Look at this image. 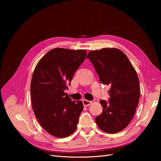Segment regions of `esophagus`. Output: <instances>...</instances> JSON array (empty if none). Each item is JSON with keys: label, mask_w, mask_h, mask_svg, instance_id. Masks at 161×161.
I'll list each match as a JSON object with an SVG mask.
<instances>
[{"label": "esophagus", "mask_w": 161, "mask_h": 161, "mask_svg": "<svg viewBox=\"0 0 161 161\" xmlns=\"http://www.w3.org/2000/svg\"><path fill=\"white\" fill-rule=\"evenodd\" d=\"M92 102L90 101H88V100H86V99H83L82 100V103H83V105L85 107H86V106H89L91 104Z\"/></svg>", "instance_id": "obj_1"}]
</instances>
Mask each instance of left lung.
Instances as JSON below:
<instances>
[{"label": "left lung", "instance_id": "8db88e82", "mask_svg": "<svg viewBox=\"0 0 161 161\" xmlns=\"http://www.w3.org/2000/svg\"><path fill=\"white\" fill-rule=\"evenodd\" d=\"M104 85L111 86L109 102L101 100L103 111L97 116L98 127L106 133L125 129L133 119L140 100L139 79L125 53L117 48L90 51L86 56Z\"/></svg>", "mask_w": 161, "mask_h": 161}]
</instances>
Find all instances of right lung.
I'll use <instances>...</instances> for the list:
<instances>
[{
    "mask_svg": "<svg viewBox=\"0 0 161 161\" xmlns=\"http://www.w3.org/2000/svg\"><path fill=\"white\" fill-rule=\"evenodd\" d=\"M86 55L83 50L54 48L33 71L30 92L34 114L43 129L54 137L66 138L76 129L83 104L72 101L64 91Z\"/></svg>",
    "mask_w": 161,
    "mask_h": 161,
    "instance_id": "1",
    "label": "right lung"
}]
</instances>
